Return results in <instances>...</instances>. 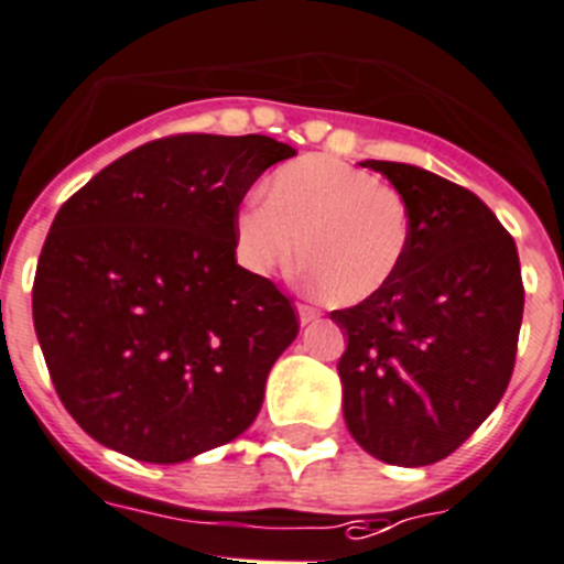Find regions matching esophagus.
<instances>
[{"label":"esophagus","instance_id":"esophagus-1","mask_svg":"<svg viewBox=\"0 0 564 564\" xmlns=\"http://www.w3.org/2000/svg\"><path fill=\"white\" fill-rule=\"evenodd\" d=\"M296 313H299V324H302V326H307V324H315V321L321 318V310L310 307V304H299V307H296Z\"/></svg>","mask_w":564,"mask_h":564}]
</instances>
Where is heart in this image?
Listing matches in <instances>:
<instances>
[{
    "label": "heart",
    "instance_id": "b5f03b06",
    "mask_svg": "<svg viewBox=\"0 0 564 564\" xmlns=\"http://www.w3.org/2000/svg\"><path fill=\"white\" fill-rule=\"evenodd\" d=\"M235 249L265 273L302 257L321 291L357 304L382 291L404 265L410 213L395 187L332 158H302L271 176L265 202L235 218Z\"/></svg>",
    "mask_w": 564,
    "mask_h": 564
}]
</instances>
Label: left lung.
<instances>
[{
    "label": "left lung",
    "mask_w": 564,
    "mask_h": 564,
    "mask_svg": "<svg viewBox=\"0 0 564 564\" xmlns=\"http://www.w3.org/2000/svg\"><path fill=\"white\" fill-rule=\"evenodd\" d=\"M410 213L404 265L332 321L343 417L371 457L401 468L459 448L507 390L523 318L514 240L468 187L410 163L366 160Z\"/></svg>",
    "instance_id": "1"
}]
</instances>
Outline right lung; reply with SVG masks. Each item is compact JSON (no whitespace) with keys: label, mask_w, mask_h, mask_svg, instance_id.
<instances>
[{"label":"right lung","mask_w":564,"mask_h":564,"mask_svg":"<svg viewBox=\"0 0 564 564\" xmlns=\"http://www.w3.org/2000/svg\"><path fill=\"white\" fill-rule=\"evenodd\" d=\"M296 149L265 135H171L79 187L52 221L32 321L68 415L101 446L174 465L254 423L291 302L235 260L257 176Z\"/></svg>","instance_id":"obj_1"}]
</instances>
